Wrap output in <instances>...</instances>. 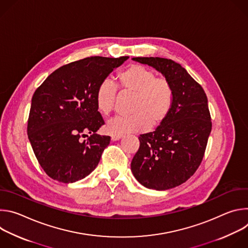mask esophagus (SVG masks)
I'll return each instance as SVG.
<instances>
[{
  "label": "esophagus",
  "instance_id": "1",
  "mask_svg": "<svg viewBox=\"0 0 248 248\" xmlns=\"http://www.w3.org/2000/svg\"><path fill=\"white\" fill-rule=\"evenodd\" d=\"M122 137H123V135H121V134H112V135H111V138H112L113 141L120 140Z\"/></svg>",
  "mask_w": 248,
  "mask_h": 248
}]
</instances>
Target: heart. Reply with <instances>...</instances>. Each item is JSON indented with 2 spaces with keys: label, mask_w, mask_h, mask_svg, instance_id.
Returning <instances> with one entry per match:
<instances>
[{
  "label": "heart",
  "mask_w": 248,
  "mask_h": 248,
  "mask_svg": "<svg viewBox=\"0 0 248 248\" xmlns=\"http://www.w3.org/2000/svg\"><path fill=\"white\" fill-rule=\"evenodd\" d=\"M123 92L133 94L128 116H118L106 124L110 134L142 132L159 126L170 115L174 92L169 79L156 78V74L143 65L131 64L118 75ZM99 112L109 116L115 109L117 87L110 79H104L96 90Z\"/></svg>",
  "instance_id": "b5f03b06"
}]
</instances>
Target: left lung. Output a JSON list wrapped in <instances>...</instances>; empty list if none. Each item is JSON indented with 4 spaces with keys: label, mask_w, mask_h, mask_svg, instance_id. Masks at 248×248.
<instances>
[{
    "label": "left lung",
    "mask_w": 248,
    "mask_h": 248,
    "mask_svg": "<svg viewBox=\"0 0 248 248\" xmlns=\"http://www.w3.org/2000/svg\"><path fill=\"white\" fill-rule=\"evenodd\" d=\"M153 66L173 87L172 108L153 132L141 134L131 161L134 178L147 188L166 190L186 183L203 159L212 129L207 96L186 69L169 59L137 57Z\"/></svg>",
    "instance_id": "left-lung-1"
}]
</instances>
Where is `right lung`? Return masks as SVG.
Segmentation results:
<instances>
[{
    "label": "right lung",
    "instance_id": "right-lung-1",
    "mask_svg": "<svg viewBox=\"0 0 248 248\" xmlns=\"http://www.w3.org/2000/svg\"><path fill=\"white\" fill-rule=\"evenodd\" d=\"M127 59L89 57L64 64L34 92L27 134L51 179L76 183L97 167L111 137L96 133L105 124L96 105V90Z\"/></svg>",
    "mask_w": 248,
    "mask_h": 248
}]
</instances>
